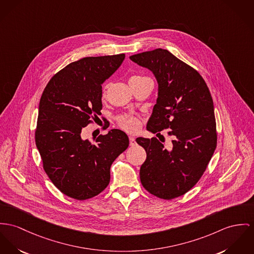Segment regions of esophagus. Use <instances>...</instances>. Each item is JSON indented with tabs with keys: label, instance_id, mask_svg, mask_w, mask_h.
<instances>
[{
	"label": "esophagus",
	"instance_id": "esophagus-1",
	"mask_svg": "<svg viewBox=\"0 0 254 254\" xmlns=\"http://www.w3.org/2000/svg\"><path fill=\"white\" fill-rule=\"evenodd\" d=\"M135 144H136L135 138L133 136H129V145H130V146H134Z\"/></svg>",
	"mask_w": 254,
	"mask_h": 254
}]
</instances>
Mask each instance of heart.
Masks as SVG:
<instances>
[{"label": "heart", "mask_w": 254, "mask_h": 254, "mask_svg": "<svg viewBox=\"0 0 254 254\" xmlns=\"http://www.w3.org/2000/svg\"><path fill=\"white\" fill-rule=\"evenodd\" d=\"M132 78H140V76H133L130 79ZM107 87L108 86H105L104 90H106ZM120 125L124 129H126L127 131H129V132H135L140 127L138 120L135 118L129 116V115H125V116L120 118Z\"/></svg>", "instance_id": "1"}]
</instances>
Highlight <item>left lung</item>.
<instances>
[{"label":"left lung","mask_w":254,"mask_h":254,"mask_svg":"<svg viewBox=\"0 0 254 254\" xmlns=\"http://www.w3.org/2000/svg\"><path fill=\"white\" fill-rule=\"evenodd\" d=\"M129 59L151 70L157 82L156 103L147 129L156 135L169 129L172 136L169 150L156 138H136L147 153L140 168L141 184L158 198L173 199L195 186L214 155L213 98L202 76L168 50L158 48Z\"/></svg>","instance_id":"8db88e82"}]
</instances>
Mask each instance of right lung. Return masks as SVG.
<instances>
[{
    "instance_id": "right-lung-1",
    "label": "right lung",
    "mask_w": 254,
    "mask_h": 254,
    "mask_svg": "<svg viewBox=\"0 0 254 254\" xmlns=\"http://www.w3.org/2000/svg\"><path fill=\"white\" fill-rule=\"evenodd\" d=\"M125 54L86 57L67 64L46 85L40 98L36 145L49 179L64 194L86 200L110 182L113 161L129 144L113 128L96 143L82 138L91 117L100 115L101 85L122 64Z\"/></svg>"
}]
</instances>
